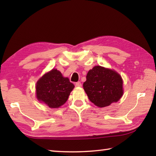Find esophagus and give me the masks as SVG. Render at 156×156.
<instances>
[{
  "instance_id": "34e87169",
  "label": "esophagus",
  "mask_w": 156,
  "mask_h": 156,
  "mask_svg": "<svg viewBox=\"0 0 156 156\" xmlns=\"http://www.w3.org/2000/svg\"><path fill=\"white\" fill-rule=\"evenodd\" d=\"M75 86H76V87H82V84H81V82H76Z\"/></svg>"
}]
</instances>
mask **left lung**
I'll return each instance as SVG.
<instances>
[{"label":"left lung","instance_id":"left-lung-1","mask_svg":"<svg viewBox=\"0 0 156 156\" xmlns=\"http://www.w3.org/2000/svg\"><path fill=\"white\" fill-rule=\"evenodd\" d=\"M122 84L121 76L117 72L97 66L88 71L83 87L92 103L105 107L122 97Z\"/></svg>","mask_w":156,"mask_h":156}]
</instances>
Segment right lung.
Returning a JSON list of instances; mask_svg holds the SVG:
<instances>
[{"instance_id": "add662e5", "label": "right lung", "mask_w": 156, "mask_h": 156, "mask_svg": "<svg viewBox=\"0 0 156 156\" xmlns=\"http://www.w3.org/2000/svg\"><path fill=\"white\" fill-rule=\"evenodd\" d=\"M74 85L56 69H52L36 83V97L49 108H57L67 101Z\"/></svg>"}]
</instances>
